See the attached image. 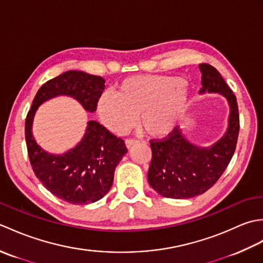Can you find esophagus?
Instances as JSON below:
<instances>
[{
    "mask_svg": "<svg viewBox=\"0 0 263 263\" xmlns=\"http://www.w3.org/2000/svg\"><path fill=\"white\" fill-rule=\"evenodd\" d=\"M138 142L139 141L136 140V139H127V140L125 141V146H126L127 149H130V148H132L133 146H135V144H137Z\"/></svg>",
    "mask_w": 263,
    "mask_h": 263,
    "instance_id": "obj_1",
    "label": "esophagus"
}]
</instances>
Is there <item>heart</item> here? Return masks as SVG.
Wrapping results in <instances>:
<instances>
[{"mask_svg":"<svg viewBox=\"0 0 263 263\" xmlns=\"http://www.w3.org/2000/svg\"><path fill=\"white\" fill-rule=\"evenodd\" d=\"M189 89L180 77L135 76L125 78L116 93L105 91L96 110L100 122L114 133L123 135L139 122L149 136H168L178 125L189 102Z\"/></svg>","mask_w":263,"mask_h":263,"instance_id":"1","label":"heart"}]
</instances>
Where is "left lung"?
<instances>
[{
    "label": "left lung",
    "mask_w": 263,
    "mask_h": 263,
    "mask_svg": "<svg viewBox=\"0 0 263 263\" xmlns=\"http://www.w3.org/2000/svg\"><path fill=\"white\" fill-rule=\"evenodd\" d=\"M200 93H219L230 107L227 128L222 137L208 147L191 142L183 128H174L163 141H152L153 159L148 182L165 198L190 199L214 185L230 164L236 148L239 117L235 95L219 72L209 64H200Z\"/></svg>",
    "instance_id": "1"
}]
</instances>
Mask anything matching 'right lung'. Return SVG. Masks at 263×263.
<instances>
[{
  "instance_id": "obj_1",
  "label": "right lung",
  "mask_w": 263,
  "mask_h": 263,
  "mask_svg": "<svg viewBox=\"0 0 263 263\" xmlns=\"http://www.w3.org/2000/svg\"><path fill=\"white\" fill-rule=\"evenodd\" d=\"M104 89L102 77L66 71L39 88L26 119L27 149L35 175L55 197L72 204L96 202L107 194L116 166L127 153L124 141L98 122L88 120L81 140L73 148L53 154L36 142L33 119L44 103L60 96L73 98L88 113H93Z\"/></svg>"
}]
</instances>
